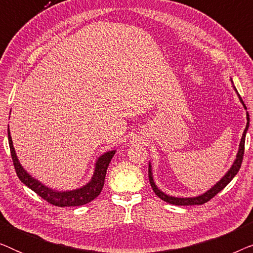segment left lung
I'll return each instance as SVG.
<instances>
[{"mask_svg": "<svg viewBox=\"0 0 253 253\" xmlns=\"http://www.w3.org/2000/svg\"><path fill=\"white\" fill-rule=\"evenodd\" d=\"M230 82H231V87L234 88V91L236 92V94L238 96V99H240V101L242 105H243L244 109L247 110V107H245L243 100L240 96V94L237 93V89L236 87L234 86V83L231 81L230 78ZM249 126H250V117H249V113L247 112V126H245V130L243 134H242V138H241V141H240V146H238V151H237V154H236V158H235V160L233 162V165L230 166V168L228 169V171L224 174L222 177H221L220 181H217L215 184H214L212 188H210L207 191H205L202 195L199 196H196V197H175V196H169L167 193H165L164 191H161L160 189L158 188L157 184H155L154 182V178H153V171H152V165L151 162L148 164V178H150V184L152 186V189H153V191L155 195H157L159 198L164 200V202L168 203V204H171V205H176V206H190V205H203V204H205L209 202L210 199H212L214 196L217 195L221 190H223L226 186L229 184L231 179L235 177V175L237 174L238 170H240L241 168V165H242V161H243V154H244V144H245V136H247V132H248V129H249Z\"/></svg>", "mask_w": 253, "mask_h": 253, "instance_id": "left-lung-1", "label": "left lung"}]
</instances>
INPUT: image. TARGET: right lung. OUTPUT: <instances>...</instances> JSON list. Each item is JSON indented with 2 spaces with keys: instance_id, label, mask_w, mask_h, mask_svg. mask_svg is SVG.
Instances as JSON below:
<instances>
[{
  "instance_id": "right-lung-1",
  "label": "right lung",
  "mask_w": 253,
  "mask_h": 253,
  "mask_svg": "<svg viewBox=\"0 0 253 253\" xmlns=\"http://www.w3.org/2000/svg\"><path fill=\"white\" fill-rule=\"evenodd\" d=\"M10 114H11V112H10ZM8 139L13 166H15L18 178L27 186V188L33 190L37 195H39L41 198H43L46 202L58 207L82 206L92 202L93 199H95L96 197L100 195V192H101L102 186L105 184L107 168H108L109 162L112 161L114 154H115L116 152V150L105 152V153L101 154L98 159H96L92 177L86 184L77 189L62 190L61 191V190L49 188V186L43 184V183L40 182L39 179L34 178L30 172L26 171V169L23 167L22 164L19 162L18 157H17L9 127Z\"/></svg>"
}]
</instances>
